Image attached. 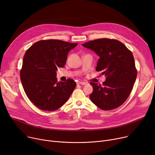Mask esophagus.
<instances>
[{
  "instance_id": "obj_1",
  "label": "esophagus",
  "mask_w": 155,
  "mask_h": 155,
  "mask_svg": "<svg viewBox=\"0 0 155 155\" xmlns=\"http://www.w3.org/2000/svg\"><path fill=\"white\" fill-rule=\"evenodd\" d=\"M77 84H78V85H86V83H85V82H77Z\"/></svg>"
}]
</instances>
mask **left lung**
<instances>
[{
    "label": "left lung",
    "mask_w": 155,
    "mask_h": 155,
    "mask_svg": "<svg viewBox=\"0 0 155 155\" xmlns=\"http://www.w3.org/2000/svg\"><path fill=\"white\" fill-rule=\"evenodd\" d=\"M82 46L99 56L95 70L105 77L102 85L90 83L93 87L89 96L91 101L104 110L119 107L127 99L137 77L133 53L116 39H98Z\"/></svg>",
    "instance_id": "1"
}]
</instances>
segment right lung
Returning <instances> with one entry per match:
<instances>
[{"mask_svg": "<svg viewBox=\"0 0 155 155\" xmlns=\"http://www.w3.org/2000/svg\"><path fill=\"white\" fill-rule=\"evenodd\" d=\"M78 43L56 39L39 41L24 56L20 77L24 92L36 107L46 111L59 109L76 87L72 79L57 82L56 71L66 64L69 51Z\"/></svg>", "mask_w": 155, "mask_h": 155, "instance_id": "obj_1", "label": "right lung"}]
</instances>
